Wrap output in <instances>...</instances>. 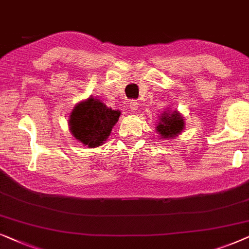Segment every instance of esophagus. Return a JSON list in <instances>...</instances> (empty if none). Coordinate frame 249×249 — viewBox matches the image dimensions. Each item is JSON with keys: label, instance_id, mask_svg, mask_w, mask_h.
Returning <instances> with one entry per match:
<instances>
[{"label": "esophagus", "instance_id": "obj_1", "mask_svg": "<svg viewBox=\"0 0 249 249\" xmlns=\"http://www.w3.org/2000/svg\"><path fill=\"white\" fill-rule=\"evenodd\" d=\"M130 109L132 112H135L138 110V102L137 100H131L130 101Z\"/></svg>", "mask_w": 249, "mask_h": 249}]
</instances>
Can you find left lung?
<instances>
[{"label": "left lung", "mask_w": 249, "mask_h": 249, "mask_svg": "<svg viewBox=\"0 0 249 249\" xmlns=\"http://www.w3.org/2000/svg\"><path fill=\"white\" fill-rule=\"evenodd\" d=\"M184 128V118L180 115V112L175 111H165L159 117V122L156 127V132L160 135V139H174L183 131Z\"/></svg>", "instance_id": "left-lung-1"}]
</instances>
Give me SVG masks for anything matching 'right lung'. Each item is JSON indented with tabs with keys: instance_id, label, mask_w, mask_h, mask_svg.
Returning <instances> with one entry per match:
<instances>
[{
	"instance_id": "add662e5",
	"label": "right lung",
	"mask_w": 249,
	"mask_h": 249,
	"mask_svg": "<svg viewBox=\"0 0 249 249\" xmlns=\"http://www.w3.org/2000/svg\"><path fill=\"white\" fill-rule=\"evenodd\" d=\"M121 111L108 108L97 98L90 97L79 102L69 116V128L72 137L89 148L104 144Z\"/></svg>"
}]
</instances>
